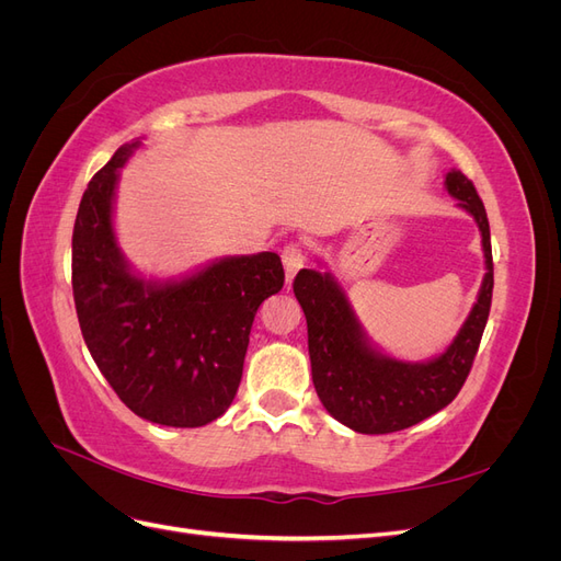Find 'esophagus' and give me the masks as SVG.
Wrapping results in <instances>:
<instances>
[{
  "instance_id": "34e87169",
  "label": "esophagus",
  "mask_w": 561,
  "mask_h": 561,
  "mask_svg": "<svg viewBox=\"0 0 561 561\" xmlns=\"http://www.w3.org/2000/svg\"><path fill=\"white\" fill-rule=\"evenodd\" d=\"M280 257H283L287 283H293V278L304 268V264H307V257H304V250H301L299 243H287L283 248V252H280Z\"/></svg>"
}]
</instances>
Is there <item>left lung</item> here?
I'll return each mask as SVG.
<instances>
[{"label": "left lung", "instance_id": "obj_1", "mask_svg": "<svg viewBox=\"0 0 561 561\" xmlns=\"http://www.w3.org/2000/svg\"><path fill=\"white\" fill-rule=\"evenodd\" d=\"M445 186L458 208L470 213L480 227L486 274L463 328L437 358L402 363L371 346L330 271L320 274L316 268H301L293 283L307 316L316 393L322 407L355 433H396L443 410L466 383L480 348L494 293L489 219L478 190L461 171H449Z\"/></svg>", "mask_w": 561, "mask_h": 561}]
</instances>
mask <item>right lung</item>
Instances as JSON below:
<instances>
[{
    "instance_id": "obj_1",
    "label": "right lung",
    "mask_w": 561,
    "mask_h": 561,
    "mask_svg": "<svg viewBox=\"0 0 561 561\" xmlns=\"http://www.w3.org/2000/svg\"><path fill=\"white\" fill-rule=\"evenodd\" d=\"M118 147L83 192L72 233V290L83 342L130 412L173 428L222 416L239 390L260 304L285 283L276 252L225 257L180 280L133 274L112 210Z\"/></svg>"
}]
</instances>
